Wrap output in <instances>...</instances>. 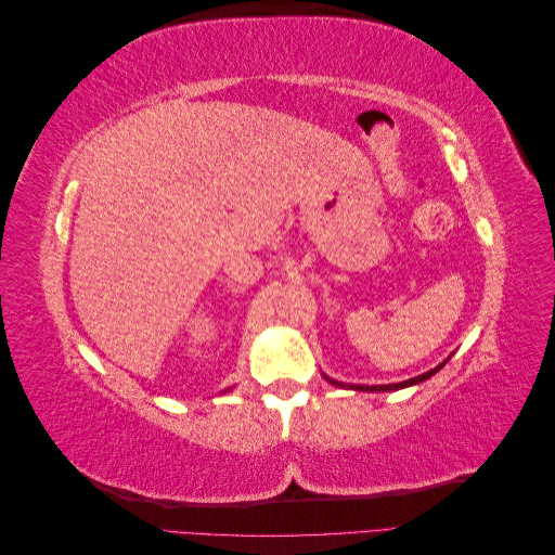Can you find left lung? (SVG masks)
<instances>
[{"label":"left lung","instance_id":"obj_1","mask_svg":"<svg viewBox=\"0 0 555 555\" xmlns=\"http://www.w3.org/2000/svg\"><path fill=\"white\" fill-rule=\"evenodd\" d=\"M449 361V359H447ZM447 361H442L440 365H435L433 371H428V373H424V375H416V377H412V379H405V382H398V384H375V386H365V384H343V382H335V379H331V377H326L331 384H335V386H343V389H351V391H375V393H384V391H398V389H408V386H414V384H422V382H426V379H430L435 373L440 371V367H444V363Z\"/></svg>","mask_w":555,"mask_h":555}]
</instances>
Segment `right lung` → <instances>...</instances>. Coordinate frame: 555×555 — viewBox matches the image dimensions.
Wrapping results in <instances>:
<instances>
[{"mask_svg": "<svg viewBox=\"0 0 555 555\" xmlns=\"http://www.w3.org/2000/svg\"><path fill=\"white\" fill-rule=\"evenodd\" d=\"M227 391H231V389H227ZM227 391H224V393H227Z\"/></svg>", "mask_w": 555, "mask_h": 555, "instance_id": "add662e5", "label": "right lung"}]
</instances>
